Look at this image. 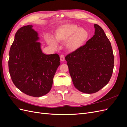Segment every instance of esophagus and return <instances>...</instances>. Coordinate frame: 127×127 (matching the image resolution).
<instances>
[{
  "label": "esophagus",
  "instance_id": "esophagus-1",
  "mask_svg": "<svg viewBox=\"0 0 127 127\" xmlns=\"http://www.w3.org/2000/svg\"><path fill=\"white\" fill-rule=\"evenodd\" d=\"M60 59L61 61H64V55H61L60 56Z\"/></svg>",
  "mask_w": 127,
  "mask_h": 127
}]
</instances>
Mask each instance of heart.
<instances>
[{
	"instance_id": "obj_1",
	"label": "heart",
	"mask_w": 127,
	"mask_h": 127,
	"mask_svg": "<svg viewBox=\"0 0 127 127\" xmlns=\"http://www.w3.org/2000/svg\"><path fill=\"white\" fill-rule=\"evenodd\" d=\"M89 33L87 31L73 24H65L60 26L55 31L54 38L57 42H66L68 50L74 52L78 50L86 43ZM52 38L47 40L48 43L56 47L57 42Z\"/></svg>"
}]
</instances>
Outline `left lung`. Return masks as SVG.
<instances>
[{"instance_id":"obj_1","label":"left lung","mask_w":127,"mask_h":127,"mask_svg":"<svg viewBox=\"0 0 127 127\" xmlns=\"http://www.w3.org/2000/svg\"><path fill=\"white\" fill-rule=\"evenodd\" d=\"M94 35L65 59L74 86L84 93H94L109 83L114 67V56L108 38L94 24Z\"/></svg>"}]
</instances>
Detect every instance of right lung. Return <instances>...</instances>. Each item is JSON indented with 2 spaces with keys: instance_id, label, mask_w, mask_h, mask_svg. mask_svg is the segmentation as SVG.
Returning a JSON list of instances; mask_svg holds the SVG:
<instances>
[{
  "instance_id": "obj_1",
  "label": "right lung",
  "mask_w": 127,
  "mask_h": 127,
  "mask_svg": "<svg viewBox=\"0 0 127 127\" xmlns=\"http://www.w3.org/2000/svg\"><path fill=\"white\" fill-rule=\"evenodd\" d=\"M32 25L22 27L15 34L9 51V71L11 80L23 93L40 97L51 90L53 79L60 64L55 53L45 55L38 42V33Z\"/></svg>"
}]
</instances>
